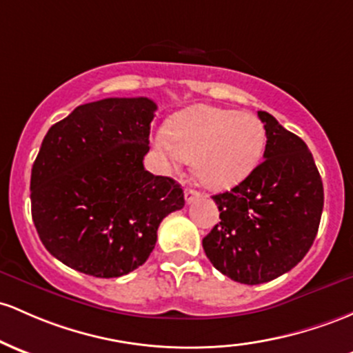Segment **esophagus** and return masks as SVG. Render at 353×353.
Segmentation results:
<instances>
[{
    "instance_id": "obj_1",
    "label": "esophagus",
    "mask_w": 353,
    "mask_h": 353,
    "mask_svg": "<svg viewBox=\"0 0 353 353\" xmlns=\"http://www.w3.org/2000/svg\"><path fill=\"white\" fill-rule=\"evenodd\" d=\"M184 197H185V203L191 204V203H194V201L199 199L201 192L194 191V189H184Z\"/></svg>"
}]
</instances>
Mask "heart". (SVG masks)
<instances>
[{
	"instance_id": "b5f03b06",
	"label": "heart",
	"mask_w": 353,
	"mask_h": 353,
	"mask_svg": "<svg viewBox=\"0 0 353 353\" xmlns=\"http://www.w3.org/2000/svg\"><path fill=\"white\" fill-rule=\"evenodd\" d=\"M154 144L169 165L194 162V174L204 188L224 191L258 168L266 130L254 114L192 105L174 115L169 130H159Z\"/></svg>"
}]
</instances>
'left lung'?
I'll use <instances>...</instances> for the list:
<instances>
[{
	"instance_id": "left-lung-1",
	"label": "left lung",
	"mask_w": 353,
	"mask_h": 353,
	"mask_svg": "<svg viewBox=\"0 0 353 353\" xmlns=\"http://www.w3.org/2000/svg\"><path fill=\"white\" fill-rule=\"evenodd\" d=\"M258 117L266 130L265 161L231 191L212 196L221 221L203 239L212 266L245 285L295 268L323 211V184L307 144L268 112Z\"/></svg>"
}]
</instances>
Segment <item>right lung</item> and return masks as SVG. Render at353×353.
I'll use <instances>...</instances> for the list:
<instances>
[{
	"label": "right lung",
	"mask_w": 353,
	"mask_h": 353,
	"mask_svg": "<svg viewBox=\"0 0 353 353\" xmlns=\"http://www.w3.org/2000/svg\"><path fill=\"white\" fill-rule=\"evenodd\" d=\"M157 105L147 97L77 107L50 127L32 169V216L50 254L97 278L130 273L161 221L184 208L170 177L144 169Z\"/></svg>",
	"instance_id": "1"
}]
</instances>
